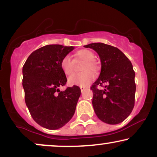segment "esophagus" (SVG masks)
I'll return each mask as SVG.
<instances>
[{
	"label": "esophagus",
	"mask_w": 157,
	"mask_h": 157,
	"mask_svg": "<svg viewBox=\"0 0 157 157\" xmlns=\"http://www.w3.org/2000/svg\"><path fill=\"white\" fill-rule=\"evenodd\" d=\"M86 89H87V87H86V86H80V90H81V91H85V90H86Z\"/></svg>",
	"instance_id": "34e87169"
}]
</instances>
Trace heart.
<instances>
[{"label": "heart", "mask_w": 157, "mask_h": 157, "mask_svg": "<svg viewBox=\"0 0 157 157\" xmlns=\"http://www.w3.org/2000/svg\"><path fill=\"white\" fill-rule=\"evenodd\" d=\"M75 59L84 61L82 65V72L73 74L68 77V82L71 86H86L94 77V74L91 70L97 71L99 68L98 65L94 60L95 55L91 50L81 49L76 52L74 55ZM60 67L66 75H71L74 70V62L70 55H66L62 58L60 62Z\"/></svg>", "instance_id": "1"}]
</instances>
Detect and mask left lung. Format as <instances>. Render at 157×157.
<instances>
[{
    "label": "left lung",
    "instance_id": "obj_1",
    "mask_svg": "<svg viewBox=\"0 0 157 157\" xmlns=\"http://www.w3.org/2000/svg\"><path fill=\"white\" fill-rule=\"evenodd\" d=\"M93 48L100 56L101 71L91 86L92 104L98 118L105 123L116 125L130 115L134 106L135 72L131 61L119 48L102 43L84 46ZM106 84L100 90L98 85Z\"/></svg>",
    "mask_w": 157,
    "mask_h": 157
}]
</instances>
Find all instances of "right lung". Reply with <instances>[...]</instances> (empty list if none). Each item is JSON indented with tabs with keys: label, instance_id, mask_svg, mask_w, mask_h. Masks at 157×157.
Returning <instances> with one entry per match:
<instances>
[{
	"label": "right lung",
	"instance_id": "add662e5",
	"mask_svg": "<svg viewBox=\"0 0 157 157\" xmlns=\"http://www.w3.org/2000/svg\"><path fill=\"white\" fill-rule=\"evenodd\" d=\"M73 49V46L47 45L32 52L23 65L25 102L33 120L46 128H60L75 112L80 88L74 86L63 91L59 89L67 82L61 60Z\"/></svg>",
	"mask_w": 157,
	"mask_h": 157
}]
</instances>
